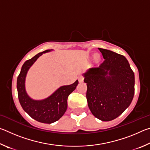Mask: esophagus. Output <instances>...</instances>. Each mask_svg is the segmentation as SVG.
<instances>
[{
  "instance_id": "obj_1",
  "label": "esophagus",
  "mask_w": 150,
  "mask_h": 150,
  "mask_svg": "<svg viewBox=\"0 0 150 150\" xmlns=\"http://www.w3.org/2000/svg\"><path fill=\"white\" fill-rule=\"evenodd\" d=\"M78 80H79V83H82V82H83V80H84V78H83V76L80 75L79 77H78Z\"/></svg>"
}]
</instances>
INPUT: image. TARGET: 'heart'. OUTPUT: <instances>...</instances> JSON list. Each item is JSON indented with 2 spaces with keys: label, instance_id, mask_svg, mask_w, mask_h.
I'll return each mask as SVG.
<instances>
[{
  "label": "heart",
  "instance_id": "heart-1",
  "mask_svg": "<svg viewBox=\"0 0 150 150\" xmlns=\"http://www.w3.org/2000/svg\"><path fill=\"white\" fill-rule=\"evenodd\" d=\"M100 55L98 54H96V55H95V56H94V59H95V62H98V61L100 59Z\"/></svg>",
  "mask_w": 150,
  "mask_h": 150
}]
</instances>
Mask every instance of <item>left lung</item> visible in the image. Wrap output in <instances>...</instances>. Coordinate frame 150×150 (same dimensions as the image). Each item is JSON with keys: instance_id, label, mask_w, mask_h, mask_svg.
<instances>
[{"instance_id": "8db88e82", "label": "left lung", "mask_w": 150, "mask_h": 150, "mask_svg": "<svg viewBox=\"0 0 150 150\" xmlns=\"http://www.w3.org/2000/svg\"><path fill=\"white\" fill-rule=\"evenodd\" d=\"M105 59L98 67L91 68L83 75L87 83L88 106L102 121H110L128 107L134 95L135 78L123 55L98 48Z\"/></svg>"}]
</instances>
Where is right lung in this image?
Returning a JSON list of instances; mask_svg holds the SVG:
<instances>
[{"label": "right lung", "instance_id": "right-lung-1", "mask_svg": "<svg viewBox=\"0 0 150 150\" xmlns=\"http://www.w3.org/2000/svg\"><path fill=\"white\" fill-rule=\"evenodd\" d=\"M52 50H47L39 53L25 62L17 78L18 96L22 108L34 120L46 124L55 122L64 115L67 108L68 96L75 89L79 83L77 80L71 85L62 86L44 99L34 100L30 97L25 87L27 73L40 56Z\"/></svg>", "mask_w": 150, "mask_h": 150}]
</instances>
